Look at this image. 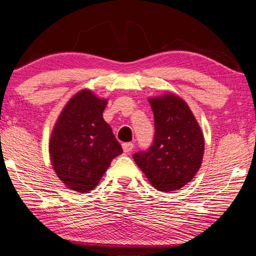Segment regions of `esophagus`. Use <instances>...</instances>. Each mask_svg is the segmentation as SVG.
Segmentation results:
<instances>
[{"label": "esophagus", "instance_id": "esophagus-1", "mask_svg": "<svg viewBox=\"0 0 256 256\" xmlns=\"http://www.w3.org/2000/svg\"><path fill=\"white\" fill-rule=\"evenodd\" d=\"M122 148H123L124 153H128V152L132 151L133 148H134V145H133V143H123L122 144Z\"/></svg>", "mask_w": 256, "mask_h": 256}]
</instances>
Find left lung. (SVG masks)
<instances>
[{
    "label": "left lung",
    "mask_w": 256,
    "mask_h": 256,
    "mask_svg": "<svg viewBox=\"0 0 256 256\" xmlns=\"http://www.w3.org/2000/svg\"><path fill=\"white\" fill-rule=\"evenodd\" d=\"M155 134L148 152L133 155L138 166L158 191L186 185L201 168L204 136L188 103L173 93L150 98Z\"/></svg>",
    "instance_id": "left-lung-1"
}]
</instances>
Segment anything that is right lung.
<instances>
[{
	"label": "right lung",
	"instance_id": "add662e5",
	"mask_svg": "<svg viewBox=\"0 0 256 256\" xmlns=\"http://www.w3.org/2000/svg\"><path fill=\"white\" fill-rule=\"evenodd\" d=\"M108 98L91 90L68 100L55 122L48 142L51 164L60 181L78 193L95 188L112 160L123 152L103 112Z\"/></svg>",
	"mask_w": 256,
	"mask_h": 256
}]
</instances>
